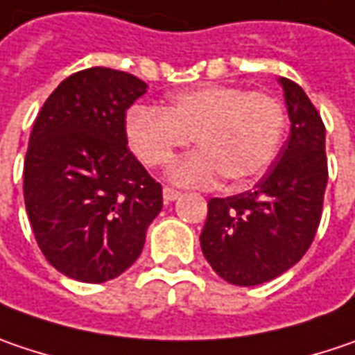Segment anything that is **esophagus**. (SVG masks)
Returning a JSON list of instances; mask_svg holds the SVG:
<instances>
[{"label": "esophagus", "mask_w": 355, "mask_h": 355, "mask_svg": "<svg viewBox=\"0 0 355 355\" xmlns=\"http://www.w3.org/2000/svg\"><path fill=\"white\" fill-rule=\"evenodd\" d=\"M162 197H164L166 202H173V200L180 198V191H177V189H171V187H164V189H162Z\"/></svg>", "instance_id": "1"}]
</instances>
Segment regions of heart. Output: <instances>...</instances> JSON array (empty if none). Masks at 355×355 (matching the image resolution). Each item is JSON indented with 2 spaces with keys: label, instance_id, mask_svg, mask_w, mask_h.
Segmentation results:
<instances>
[{
  "label": "heart",
  "instance_id": "obj_1",
  "mask_svg": "<svg viewBox=\"0 0 355 355\" xmlns=\"http://www.w3.org/2000/svg\"><path fill=\"white\" fill-rule=\"evenodd\" d=\"M283 135L282 102L239 86H198L160 110L135 106L126 116L128 142L148 168L168 166L193 138L198 150L171 168L177 184H209L220 175L229 184H245L271 164Z\"/></svg>",
  "mask_w": 355,
  "mask_h": 355
}]
</instances>
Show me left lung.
<instances>
[{
  "instance_id": "8db88e82",
  "label": "left lung",
  "mask_w": 355,
  "mask_h": 355,
  "mask_svg": "<svg viewBox=\"0 0 355 355\" xmlns=\"http://www.w3.org/2000/svg\"><path fill=\"white\" fill-rule=\"evenodd\" d=\"M291 132L253 191L211 198L200 233L205 259L225 282H271L305 255L322 220L327 184L325 126L295 82L279 78Z\"/></svg>"
}]
</instances>
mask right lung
<instances>
[{
  "mask_svg": "<svg viewBox=\"0 0 355 355\" xmlns=\"http://www.w3.org/2000/svg\"><path fill=\"white\" fill-rule=\"evenodd\" d=\"M146 88L132 73L88 68L66 78L33 122L26 211L44 257L76 282L124 273L162 209V187L126 138V110Z\"/></svg>",
  "mask_w": 355,
  "mask_h": 355,
  "instance_id": "add662e5",
  "label": "right lung"
}]
</instances>
